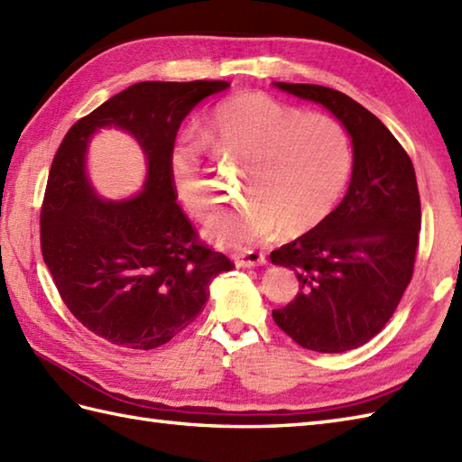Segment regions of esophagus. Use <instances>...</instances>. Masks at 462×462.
<instances>
[{"label": "esophagus", "mask_w": 462, "mask_h": 462, "mask_svg": "<svg viewBox=\"0 0 462 462\" xmlns=\"http://www.w3.org/2000/svg\"><path fill=\"white\" fill-rule=\"evenodd\" d=\"M234 262H236L240 268H256V266H266L268 263L266 256H263L262 252H254V250L236 254V256H234Z\"/></svg>", "instance_id": "obj_1"}]
</instances>
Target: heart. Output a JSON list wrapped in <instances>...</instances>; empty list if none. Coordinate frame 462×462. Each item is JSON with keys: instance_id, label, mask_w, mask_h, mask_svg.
Wrapping results in <instances>:
<instances>
[{"instance_id": "obj_1", "label": "heart", "mask_w": 462, "mask_h": 462, "mask_svg": "<svg viewBox=\"0 0 462 462\" xmlns=\"http://www.w3.org/2000/svg\"><path fill=\"white\" fill-rule=\"evenodd\" d=\"M204 139L216 154L242 164V194L248 199L206 228L220 248H248L276 226L288 236L311 230L333 210L349 179V143L336 121L300 113L262 93L220 103L204 126ZM171 176L196 218H208L218 208V192L204 180L199 146H174Z\"/></svg>"}]
</instances>
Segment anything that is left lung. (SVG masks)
<instances>
[{
	"mask_svg": "<svg viewBox=\"0 0 462 462\" xmlns=\"http://www.w3.org/2000/svg\"><path fill=\"white\" fill-rule=\"evenodd\" d=\"M273 87L336 116L351 139L353 171L337 208L270 254L272 263L300 280L298 296L272 316L306 349H356L385 328L413 276L420 230L413 162L387 126L346 93L303 83Z\"/></svg>",
	"mask_w": 462,
	"mask_h": 462,
	"instance_id": "1",
	"label": "left lung"
}]
</instances>
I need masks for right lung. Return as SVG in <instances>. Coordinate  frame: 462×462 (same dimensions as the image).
I'll return each instance as SVG.
<instances>
[{
  "mask_svg": "<svg viewBox=\"0 0 462 462\" xmlns=\"http://www.w3.org/2000/svg\"><path fill=\"white\" fill-rule=\"evenodd\" d=\"M226 81H143L77 121L49 172L42 252L69 311L95 336L154 349L199 318L210 283L234 263L202 246L180 206L171 152L182 121ZM119 128L142 146L147 176L129 199L96 194L86 166L92 136Z\"/></svg>",
  "mask_w": 462,
  "mask_h": 462,
  "instance_id": "1",
  "label": "right lung"
}]
</instances>
